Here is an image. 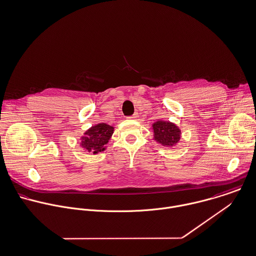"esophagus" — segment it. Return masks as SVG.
Wrapping results in <instances>:
<instances>
[{"instance_id":"obj_1","label":"esophagus","mask_w":256,"mask_h":256,"mask_svg":"<svg viewBox=\"0 0 256 256\" xmlns=\"http://www.w3.org/2000/svg\"><path fill=\"white\" fill-rule=\"evenodd\" d=\"M130 118H138V112H134L132 116H128Z\"/></svg>"}]
</instances>
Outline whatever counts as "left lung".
Returning <instances> with one entry per match:
<instances>
[{
    "label": "left lung",
    "instance_id": "1",
    "mask_svg": "<svg viewBox=\"0 0 256 256\" xmlns=\"http://www.w3.org/2000/svg\"><path fill=\"white\" fill-rule=\"evenodd\" d=\"M154 138L164 146H175L180 140V130L170 122L158 120L154 122Z\"/></svg>",
    "mask_w": 256,
    "mask_h": 256
}]
</instances>
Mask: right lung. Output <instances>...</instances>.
Wrapping results in <instances>:
<instances>
[{
  "label": "right lung",
  "instance_id": "obj_1",
  "mask_svg": "<svg viewBox=\"0 0 256 256\" xmlns=\"http://www.w3.org/2000/svg\"><path fill=\"white\" fill-rule=\"evenodd\" d=\"M112 132V126L106 124H99L85 132L81 140V146L88 152L98 154L104 150V146L108 144Z\"/></svg>",
  "mask_w": 256,
  "mask_h": 256
}]
</instances>
